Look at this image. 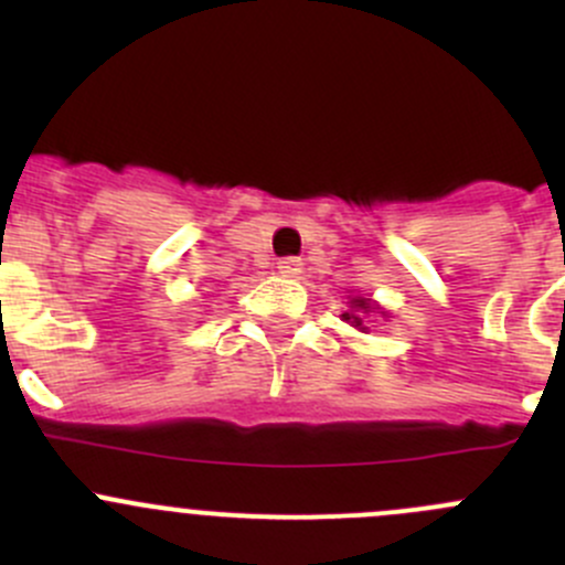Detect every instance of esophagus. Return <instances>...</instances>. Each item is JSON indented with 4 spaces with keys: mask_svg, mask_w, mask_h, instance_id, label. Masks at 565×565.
<instances>
[{
    "mask_svg": "<svg viewBox=\"0 0 565 565\" xmlns=\"http://www.w3.org/2000/svg\"><path fill=\"white\" fill-rule=\"evenodd\" d=\"M300 270H303V262H300L298 256H287V259L278 262V273H281V276L295 278L300 276Z\"/></svg>",
    "mask_w": 565,
    "mask_h": 565,
    "instance_id": "1",
    "label": "esophagus"
}]
</instances>
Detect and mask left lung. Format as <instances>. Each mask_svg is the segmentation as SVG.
<instances>
[{"label":"left lung","mask_w":565,"mask_h":565,"mask_svg":"<svg viewBox=\"0 0 565 565\" xmlns=\"http://www.w3.org/2000/svg\"><path fill=\"white\" fill-rule=\"evenodd\" d=\"M352 306H355V309H361V311H372V303H369L366 298H355V300H352ZM344 319H347V322L355 324V328H363V319L358 315H344Z\"/></svg>","instance_id":"8db88e82"}]
</instances>
